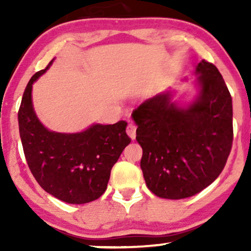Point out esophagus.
Listing matches in <instances>:
<instances>
[{
    "instance_id": "34e87169",
    "label": "esophagus",
    "mask_w": 251,
    "mask_h": 251,
    "mask_svg": "<svg viewBox=\"0 0 251 251\" xmlns=\"http://www.w3.org/2000/svg\"><path fill=\"white\" fill-rule=\"evenodd\" d=\"M135 131H137V126H135L134 124H128L127 129H126V132H127L128 137L131 138L132 140L135 139Z\"/></svg>"
}]
</instances>
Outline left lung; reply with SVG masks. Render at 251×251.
I'll use <instances>...</instances> for the list:
<instances>
[{"label": "left lung", "instance_id": "1", "mask_svg": "<svg viewBox=\"0 0 251 251\" xmlns=\"http://www.w3.org/2000/svg\"><path fill=\"white\" fill-rule=\"evenodd\" d=\"M196 96L175 99L176 92L149 98L132 113L140 168L155 196L181 200L205 189L221 175L232 144V99L217 67L196 66Z\"/></svg>", "mask_w": 251, "mask_h": 251}]
</instances>
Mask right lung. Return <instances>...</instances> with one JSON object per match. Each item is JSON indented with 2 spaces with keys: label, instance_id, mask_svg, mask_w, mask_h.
<instances>
[{
  "label": "right lung",
  "instance_id": "add662e5",
  "mask_svg": "<svg viewBox=\"0 0 251 251\" xmlns=\"http://www.w3.org/2000/svg\"><path fill=\"white\" fill-rule=\"evenodd\" d=\"M53 62L34 74L25 89L19 109L20 137L31 174L46 192L70 204L89 203L106 191L112 168L131 143L127 123H96L75 133L46 127L35 113L31 91Z\"/></svg>",
  "mask_w": 251,
  "mask_h": 251
}]
</instances>
